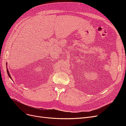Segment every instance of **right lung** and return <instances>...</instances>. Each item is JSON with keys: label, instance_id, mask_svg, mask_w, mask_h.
I'll use <instances>...</instances> for the list:
<instances>
[{"label": "right lung", "instance_id": "1", "mask_svg": "<svg viewBox=\"0 0 126 126\" xmlns=\"http://www.w3.org/2000/svg\"><path fill=\"white\" fill-rule=\"evenodd\" d=\"M7 74H8V76L11 79V76H10V74H9V71H8V69H7Z\"/></svg>", "mask_w": 126, "mask_h": 126}]
</instances>
